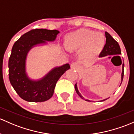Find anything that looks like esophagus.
Wrapping results in <instances>:
<instances>
[{
  "mask_svg": "<svg viewBox=\"0 0 134 134\" xmlns=\"http://www.w3.org/2000/svg\"><path fill=\"white\" fill-rule=\"evenodd\" d=\"M71 68L72 69L78 70V69H80V65H79L77 62H73V63H71Z\"/></svg>",
  "mask_w": 134,
  "mask_h": 134,
  "instance_id": "esophagus-1",
  "label": "esophagus"
}]
</instances>
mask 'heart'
I'll use <instances>...</instances> for the list:
<instances>
[{
    "label": "heart",
    "instance_id": "obj_1",
    "mask_svg": "<svg viewBox=\"0 0 134 134\" xmlns=\"http://www.w3.org/2000/svg\"><path fill=\"white\" fill-rule=\"evenodd\" d=\"M105 43L103 34L85 29L68 34L65 40L66 48L72 51L81 49V55L83 58L95 56L102 50Z\"/></svg>",
    "mask_w": 134,
    "mask_h": 134
}]
</instances>
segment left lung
I'll use <instances>...</instances> for the list:
<instances>
[{
  "instance_id": "1",
  "label": "left lung",
  "mask_w": 134,
  "mask_h": 134,
  "mask_svg": "<svg viewBox=\"0 0 134 134\" xmlns=\"http://www.w3.org/2000/svg\"><path fill=\"white\" fill-rule=\"evenodd\" d=\"M105 36H106V43H105V46H104L103 49L102 51L101 52L100 54H99V56H100V57H103V56H105L107 55H118V54H121V53L120 47H119V43H118V42L115 41L114 39L112 38V36H111L109 33H107V32H105ZM123 76H124V63L123 64V71H122V74H121V83L123 80ZM74 87H75L76 92L77 94H78L79 96H80V98H81L83 99H84V100L90 101L89 100L85 99V98L81 95V94L79 92L78 88H77L76 84H75ZM106 99L102 100V101L106 100Z\"/></svg>"
}]
</instances>
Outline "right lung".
<instances>
[{
    "label": "right lung",
    "mask_w": 134,
    "mask_h": 134,
    "mask_svg": "<svg viewBox=\"0 0 134 134\" xmlns=\"http://www.w3.org/2000/svg\"><path fill=\"white\" fill-rule=\"evenodd\" d=\"M59 33L57 30L34 29L14 43L8 63L9 78L15 91L24 100L30 102L48 100L53 96L58 80L70 69L68 63L56 67L38 81L31 80L26 75V58L28 51L36 44L54 41Z\"/></svg>",
    "instance_id": "add662e5"
}]
</instances>
